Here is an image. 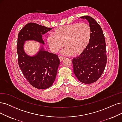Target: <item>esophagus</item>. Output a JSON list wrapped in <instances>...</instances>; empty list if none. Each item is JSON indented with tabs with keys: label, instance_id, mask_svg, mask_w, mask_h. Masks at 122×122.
I'll list each match as a JSON object with an SVG mask.
<instances>
[{
	"label": "esophagus",
	"instance_id": "1",
	"mask_svg": "<svg viewBox=\"0 0 122 122\" xmlns=\"http://www.w3.org/2000/svg\"><path fill=\"white\" fill-rule=\"evenodd\" d=\"M59 59H60V61H62L64 59H65V57L60 56H59Z\"/></svg>",
	"mask_w": 122,
	"mask_h": 122
}]
</instances>
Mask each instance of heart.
Returning <instances> with one entry per match:
<instances>
[{
	"label": "heart",
	"mask_w": 122,
	"mask_h": 122,
	"mask_svg": "<svg viewBox=\"0 0 122 122\" xmlns=\"http://www.w3.org/2000/svg\"><path fill=\"white\" fill-rule=\"evenodd\" d=\"M54 34L49 35L47 41L53 53L66 47L62 53L64 55H79L88 45L92 37V30L88 24L74 23L56 28Z\"/></svg>",
	"instance_id": "b5f03b06"
}]
</instances>
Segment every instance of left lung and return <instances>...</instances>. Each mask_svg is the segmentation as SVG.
Listing matches in <instances>:
<instances>
[{
	"label": "left lung",
	"instance_id": "left-lung-1",
	"mask_svg": "<svg viewBox=\"0 0 122 122\" xmlns=\"http://www.w3.org/2000/svg\"><path fill=\"white\" fill-rule=\"evenodd\" d=\"M81 19L88 20L92 30L90 42L79 56L73 58V71L81 82L92 83L102 75L107 64L106 44L101 26L92 17L85 15Z\"/></svg>",
	"mask_w": 122,
	"mask_h": 122
}]
</instances>
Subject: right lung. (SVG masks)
<instances>
[{
    "label": "right lung",
    "instance_id": "obj_1",
    "mask_svg": "<svg viewBox=\"0 0 122 122\" xmlns=\"http://www.w3.org/2000/svg\"><path fill=\"white\" fill-rule=\"evenodd\" d=\"M52 30L46 26L30 22L24 26L18 35L17 53L20 68L28 82L34 87L44 89L52 86L55 80L59 59L56 54L49 53L41 46L33 56L24 50L26 41L33 40L44 45L42 35Z\"/></svg>",
    "mask_w": 122,
    "mask_h": 122
}]
</instances>
